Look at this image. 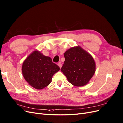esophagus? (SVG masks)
I'll return each mask as SVG.
<instances>
[{
  "mask_svg": "<svg viewBox=\"0 0 123 123\" xmlns=\"http://www.w3.org/2000/svg\"><path fill=\"white\" fill-rule=\"evenodd\" d=\"M58 65L59 66V67H60V68H61V67H62V64H61V63H58Z\"/></svg>",
  "mask_w": 123,
  "mask_h": 123,
  "instance_id": "1",
  "label": "esophagus"
}]
</instances>
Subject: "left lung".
Instances as JSON below:
<instances>
[{
    "mask_svg": "<svg viewBox=\"0 0 123 123\" xmlns=\"http://www.w3.org/2000/svg\"><path fill=\"white\" fill-rule=\"evenodd\" d=\"M64 56L65 60L61 71L69 82L77 87L87 85L96 70L92 56L80 46L68 49Z\"/></svg>",
    "mask_w": 123,
    "mask_h": 123,
    "instance_id": "8db88e82",
    "label": "left lung"
}]
</instances>
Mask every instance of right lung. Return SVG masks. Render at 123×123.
<instances>
[{"label": "right lung", "mask_w": 123, "mask_h": 123, "mask_svg": "<svg viewBox=\"0 0 123 123\" xmlns=\"http://www.w3.org/2000/svg\"><path fill=\"white\" fill-rule=\"evenodd\" d=\"M60 70L49 57L34 51L23 63L22 74L29 85L41 90L51 83L53 75Z\"/></svg>", "instance_id": "right-lung-1"}]
</instances>
